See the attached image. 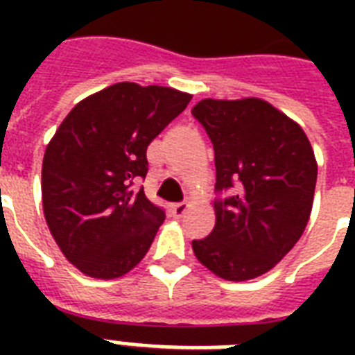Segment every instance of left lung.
<instances>
[{
  "instance_id": "8db88e82",
  "label": "left lung",
  "mask_w": 355,
  "mask_h": 355,
  "mask_svg": "<svg viewBox=\"0 0 355 355\" xmlns=\"http://www.w3.org/2000/svg\"><path fill=\"white\" fill-rule=\"evenodd\" d=\"M191 97L119 83L80 101L42 164V205L62 254L85 275L118 278L144 259L164 208L147 199V145Z\"/></svg>"
}]
</instances>
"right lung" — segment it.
<instances>
[{
    "label": "right lung",
    "mask_w": 355,
    "mask_h": 355,
    "mask_svg": "<svg viewBox=\"0 0 355 355\" xmlns=\"http://www.w3.org/2000/svg\"><path fill=\"white\" fill-rule=\"evenodd\" d=\"M216 155V227L191 247L225 280L272 269L300 239L313 205L317 164L298 125L259 99L195 105Z\"/></svg>",
    "instance_id": "obj_1"
}]
</instances>
